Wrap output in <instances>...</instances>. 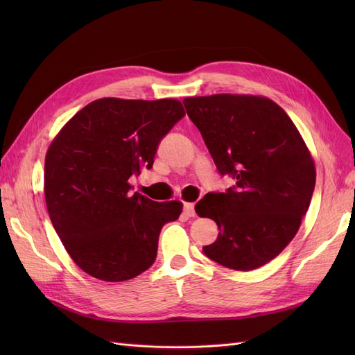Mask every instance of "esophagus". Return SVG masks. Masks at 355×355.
<instances>
[{"label": "esophagus", "mask_w": 355, "mask_h": 355, "mask_svg": "<svg viewBox=\"0 0 355 355\" xmlns=\"http://www.w3.org/2000/svg\"><path fill=\"white\" fill-rule=\"evenodd\" d=\"M184 211L188 216H196V209H194V202H185L184 204Z\"/></svg>", "instance_id": "esophagus-1"}]
</instances>
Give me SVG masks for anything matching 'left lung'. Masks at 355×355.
Instances as JSON below:
<instances>
[{"instance_id": "obj_1", "label": "left lung", "mask_w": 355, "mask_h": 355, "mask_svg": "<svg viewBox=\"0 0 355 355\" xmlns=\"http://www.w3.org/2000/svg\"><path fill=\"white\" fill-rule=\"evenodd\" d=\"M184 105L219 173L235 179L227 192H209L196 204L198 216L220 231L202 252L231 270H256L300 227L315 187L313 155L282 106L263 96L222 93Z\"/></svg>"}]
</instances>
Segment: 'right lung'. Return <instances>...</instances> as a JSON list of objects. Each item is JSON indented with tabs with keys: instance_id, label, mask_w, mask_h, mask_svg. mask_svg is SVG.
I'll return each mask as SVG.
<instances>
[{
	"instance_id": "obj_1",
	"label": "right lung",
	"mask_w": 355,
	"mask_h": 355,
	"mask_svg": "<svg viewBox=\"0 0 355 355\" xmlns=\"http://www.w3.org/2000/svg\"><path fill=\"white\" fill-rule=\"evenodd\" d=\"M184 115L176 99L102 98L53 139L44 164L49 216L84 272L116 283L154 263L161 228L184 206L132 196L128 179L153 167L159 141Z\"/></svg>"
}]
</instances>
